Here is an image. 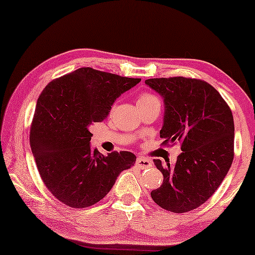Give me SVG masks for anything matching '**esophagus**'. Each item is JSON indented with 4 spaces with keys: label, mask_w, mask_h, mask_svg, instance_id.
<instances>
[{
    "label": "esophagus",
    "mask_w": 255,
    "mask_h": 255,
    "mask_svg": "<svg viewBox=\"0 0 255 255\" xmlns=\"http://www.w3.org/2000/svg\"><path fill=\"white\" fill-rule=\"evenodd\" d=\"M135 164L137 165L139 168H142V169L150 168V167L152 166L151 161L147 159V158H144V157H137L136 160H135Z\"/></svg>",
    "instance_id": "1"
}]
</instances>
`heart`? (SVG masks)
<instances>
[{"label": "heart", "mask_w": 255, "mask_h": 255, "mask_svg": "<svg viewBox=\"0 0 255 255\" xmlns=\"http://www.w3.org/2000/svg\"><path fill=\"white\" fill-rule=\"evenodd\" d=\"M152 103H159V100L153 96L152 94L149 93H140L139 96H137L136 99V104L137 106H143V105H148V104H152Z\"/></svg>", "instance_id": "1"}]
</instances>
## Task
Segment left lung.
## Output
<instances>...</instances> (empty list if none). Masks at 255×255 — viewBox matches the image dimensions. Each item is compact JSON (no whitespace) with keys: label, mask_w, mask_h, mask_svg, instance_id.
Segmentation results:
<instances>
[{"label":"left lung","mask_w":255,"mask_h":255,"mask_svg":"<svg viewBox=\"0 0 255 255\" xmlns=\"http://www.w3.org/2000/svg\"><path fill=\"white\" fill-rule=\"evenodd\" d=\"M145 83L165 103L162 145L181 143L176 164L155 165L164 181L151 191L158 206L176 214L195 209L209 199L234 159V119L218 91L200 79H148Z\"/></svg>","instance_id":"1"}]
</instances>
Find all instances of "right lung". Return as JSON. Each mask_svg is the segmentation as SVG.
<instances>
[{
    "mask_svg": "<svg viewBox=\"0 0 255 255\" xmlns=\"http://www.w3.org/2000/svg\"><path fill=\"white\" fill-rule=\"evenodd\" d=\"M141 79L81 68L54 79L41 91L30 125V147L41 181L58 201L87 208L111 191L130 151L103 156L90 149L89 127L107 118L113 103Z\"/></svg>",
    "mask_w": 255,
    "mask_h": 255,
    "instance_id": "1",
    "label": "right lung"
}]
</instances>
